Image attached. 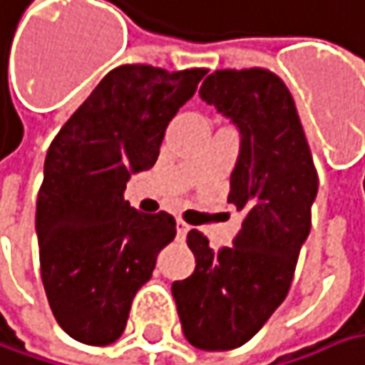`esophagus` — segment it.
Segmentation results:
<instances>
[{
    "label": "esophagus",
    "instance_id": "obj_1",
    "mask_svg": "<svg viewBox=\"0 0 365 365\" xmlns=\"http://www.w3.org/2000/svg\"><path fill=\"white\" fill-rule=\"evenodd\" d=\"M175 229H178V240H183V237L187 235V231H190V225H185L182 219H178V223H175Z\"/></svg>",
    "mask_w": 365,
    "mask_h": 365
}]
</instances>
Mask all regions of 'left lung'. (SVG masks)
I'll use <instances>...</instances> for the list:
<instances>
[{
  "instance_id": "1",
  "label": "left lung",
  "mask_w": 365,
  "mask_h": 365,
  "mask_svg": "<svg viewBox=\"0 0 365 365\" xmlns=\"http://www.w3.org/2000/svg\"><path fill=\"white\" fill-rule=\"evenodd\" d=\"M240 132L227 202L244 221L229 247L212 250L187 233L194 272L171 285L183 336L204 351L247 343L287 297L299 250L312 227L318 175L293 97L267 70H219L200 86Z\"/></svg>"
}]
</instances>
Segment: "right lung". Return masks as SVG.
<instances>
[{
	"instance_id": "1",
	"label": "right lung",
	"mask_w": 365,
	"mask_h": 365,
	"mask_svg": "<svg viewBox=\"0 0 365 365\" xmlns=\"http://www.w3.org/2000/svg\"><path fill=\"white\" fill-rule=\"evenodd\" d=\"M204 74L119 66L47 150L34 223L41 277L57 324L84 345L118 341L134 295L175 237L171 215H142L123 192L157 163L169 121Z\"/></svg>"
}]
</instances>
